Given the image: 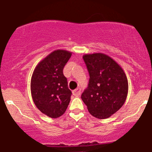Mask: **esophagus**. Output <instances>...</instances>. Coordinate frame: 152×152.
Wrapping results in <instances>:
<instances>
[{
  "label": "esophagus",
  "instance_id": "34e87169",
  "mask_svg": "<svg viewBox=\"0 0 152 152\" xmlns=\"http://www.w3.org/2000/svg\"><path fill=\"white\" fill-rule=\"evenodd\" d=\"M80 93H81V89H80L79 88H76V89L73 90V94L76 97L79 96V95H80Z\"/></svg>",
  "mask_w": 152,
  "mask_h": 152
}]
</instances>
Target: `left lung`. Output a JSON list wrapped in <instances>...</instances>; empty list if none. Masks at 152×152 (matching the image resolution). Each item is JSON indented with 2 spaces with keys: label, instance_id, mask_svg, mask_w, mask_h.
Here are the masks:
<instances>
[{
  "label": "left lung",
  "instance_id": "8db88e82",
  "mask_svg": "<svg viewBox=\"0 0 152 152\" xmlns=\"http://www.w3.org/2000/svg\"><path fill=\"white\" fill-rule=\"evenodd\" d=\"M83 59L90 79L82 100L93 117L108 118L121 108L126 99L129 86L125 72L103 53L86 54Z\"/></svg>",
  "mask_w": 152,
  "mask_h": 152
}]
</instances>
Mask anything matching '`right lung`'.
<instances>
[{"mask_svg": "<svg viewBox=\"0 0 152 152\" xmlns=\"http://www.w3.org/2000/svg\"><path fill=\"white\" fill-rule=\"evenodd\" d=\"M72 52L55 50L37 64L31 78V95L36 107L50 118H57L65 113L71 92L63 69Z\"/></svg>", "mask_w": 152, "mask_h": 152, "instance_id": "obj_1", "label": "right lung"}]
</instances>
